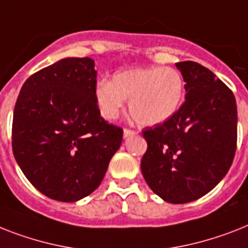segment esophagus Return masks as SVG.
<instances>
[{
	"mask_svg": "<svg viewBox=\"0 0 248 248\" xmlns=\"http://www.w3.org/2000/svg\"><path fill=\"white\" fill-rule=\"evenodd\" d=\"M135 135V131L130 130V128H124V138H128V136H132Z\"/></svg>",
	"mask_w": 248,
	"mask_h": 248,
	"instance_id": "1",
	"label": "esophagus"
}]
</instances>
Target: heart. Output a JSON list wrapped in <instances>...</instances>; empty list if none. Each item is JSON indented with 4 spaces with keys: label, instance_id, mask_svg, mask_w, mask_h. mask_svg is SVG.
<instances>
[{
    "label": "heart",
    "instance_id": "b5f03b06",
    "mask_svg": "<svg viewBox=\"0 0 248 248\" xmlns=\"http://www.w3.org/2000/svg\"><path fill=\"white\" fill-rule=\"evenodd\" d=\"M185 81L172 67H136L116 72L112 81L100 80L94 98L106 120L118 117L128 100V110L141 126H158L174 116L182 104Z\"/></svg>",
    "mask_w": 248,
    "mask_h": 248
}]
</instances>
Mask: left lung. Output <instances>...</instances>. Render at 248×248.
I'll use <instances>...</instances> for the list:
<instances>
[{
	"label": "left lung",
	"instance_id": "1",
	"mask_svg": "<svg viewBox=\"0 0 248 248\" xmlns=\"http://www.w3.org/2000/svg\"><path fill=\"white\" fill-rule=\"evenodd\" d=\"M186 82V100L170 120L142 131L145 181L170 204L210 192L227 174L237 148V104L232 90L209 68L176 63Z\"/></svg>",
	"mask_w": 248,
	"mask_h": 248
}]
</instances>
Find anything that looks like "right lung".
Returning <instances> with one entry per match:
<instances>
[{
    "mask_svg": "<svg viewBox=\"0 0 248 248\" xmlns=\"http://www.w3.org/2000/svg\"><path fill=\"white\" fill-rule=\"evenodd\" d=\"M89 57H68L33 74L14 109L13 152L20 170L49 199L74 202L99 186L122 142L100 116Z\"/></svg>",
    "mask_w": 248,
    "mask_h": 248,
    "instance_id": "1",
    "label": "right lung"
}]
</instances>
